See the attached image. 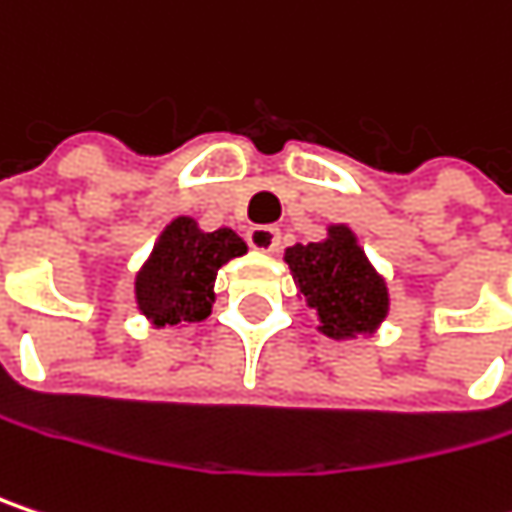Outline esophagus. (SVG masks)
Returning <instances> with one entry per match:
<instances>
[{"label":"esophagus","instance_id":"obj_1","mask_svg":"<svg viewBox=\"0 0 512 512\" xmlns=\"http://www.w3.org/2000/svg\"><path fill=\"white\" fill-rule=\"evenodd\" d=\"M246 240L255 252H275L281 246V231L275 225H252Z\"/></svg>","mask_w":512,"mask_h":512}]
</instances>
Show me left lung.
Here are the masks:
<instances>
[{"instance_id":"left-lung-1","label":"left lung","mask_w":512,"mask_h":512,"mask_svg":"<svg viewBox=\"0 0 512 512\" xmlns=\"http://www.w3.org/2000/svg\"><path fill=\"white\" fill-rule=\"evenodd\" d=\"M290 272L310 307L319 310L322 334L343 340L372 331L387 316V287L372 269L346 225H334L328 240L287 249Z\"/></svg>"}]
</instances>
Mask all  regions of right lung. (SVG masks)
<instances>
[{
  "label": "right lung",
  "instance_id": "1",
  "mask_svg": "<svg viewBox=\"0 0 512 512\" xmlns=\"http://www.w3.org/2000/svg\"><path fill=\"white\" fill-rule=\"evenodd\" d=\"M243 252L246 243L231 228L205 234L193 219L178 216L137 275L140 310L155 325L202 322L210 313L219 266Z\"/></svg>",
  "mask_w": 512,
  "mask_h": 512
}]
</instances>
